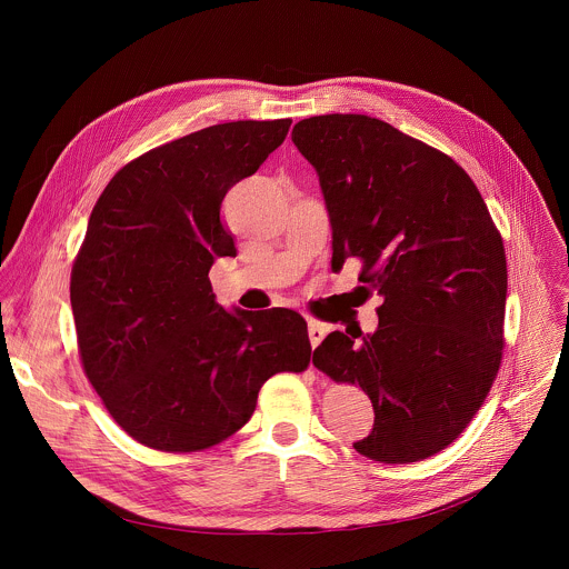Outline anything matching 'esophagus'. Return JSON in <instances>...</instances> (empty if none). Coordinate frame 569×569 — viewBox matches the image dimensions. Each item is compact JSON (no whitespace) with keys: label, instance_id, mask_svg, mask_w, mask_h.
I'll return each mask as SVG.
<instances>
[{"label":"esophagus","instance_id":"obj_1","mask_svg":"<svg viewBox=\"0 0 569 569\" xmlns=\"http://www.w3.org/2000/svg\"><path fill=\"white\" fill-rule=\"evenodd\" d=\"M308 338H310V345H312V349H315V347L321 345L323 338H327V329H323L319 321L310 319V321H308Z\"/></svg>","mask_w":569,"mask_h":569}]
</instances>
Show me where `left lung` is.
<instances>
[{
  "mask_svg": "<svg viewBox=\"0 0 569 569\" xmlns=\"http://www.w3.org/2000/svg\"><path fill=\"white\" fill-rule=\"evenodd\" d=\"M317 171L333 229L331 266L362 263L378 329L331 333L312 362L371 398L373 428L353 448L410 463L450 446L502 360L507 257L468 173L437 148L367 114H321L292 128Z\"/></svg>",
  "mask_w": 569,
  "mask_h": 569,
  "instance_id": "8db88e82",
  "label": "left lung"
}]
</instances>
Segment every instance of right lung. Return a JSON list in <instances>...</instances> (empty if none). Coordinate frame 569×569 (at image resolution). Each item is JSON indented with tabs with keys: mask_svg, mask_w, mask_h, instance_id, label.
<instances>
[{
	"mask_svg": "<svg viewBox=\"0 0 569 569\" xmlns=\"http://www.w3.org/2000/svg\"><path fill=\"white\" fill-rule=\"evenodd\" d=\"M290 119L209 126L126 164L92 209L71 270L86 376L139 443L193 452L246 426L263 382L303 371L306 321L288 308L224 310L216 259L233 257L227 191L259 171Z\"/></svg>",
	"mask_w": 569,
	"mask_h": 569,
	"instance_id": "right-lung-1",
	"label": "right lung"
}]
</instances>
